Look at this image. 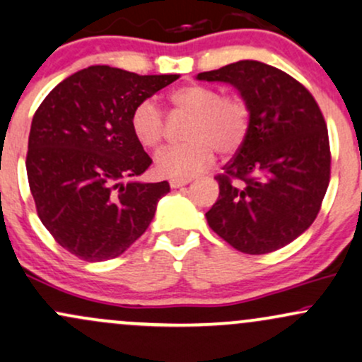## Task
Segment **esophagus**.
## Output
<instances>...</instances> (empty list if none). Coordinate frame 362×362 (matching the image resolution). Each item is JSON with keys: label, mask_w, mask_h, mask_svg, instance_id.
I'll return each mask as SVG.
<instances>
[{"label": "esophagus", "mask_w": 362, "mask_h": 362, "mask_svg": "<svg viewBox=\"0 0 362 362\" xmlns=\"http://www.w3.org/2000/svg\"><path fill=\"white\" fill-rule=\"evenodd\" d=\"M189 182H190L189 178H185V180H180V178H172V180H170V187H172V189H180V187L187 185Z\"/></svg>", "instance_id": "1"}]
</instances>
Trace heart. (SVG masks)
<instances>
[{
	"instance_id": "heart-1",
	"label": "heart",
	"mask_w": 362,
	"mask_h": 362,
	"mask_svg": "<svg viewBox=\"0 0 362 362\" xmlns=\"http://www.w3.org/2000/svg\"><path fill=\"white\" fill-rule=\"evenodd\" d=\"M172 114L190 115L187 143L161 149L155 168L165 178H192L213 165L216 151L231 156L240 151L252 129V105L242 93H221L204 83H187L168 93ZM134 139L143 148L163 143L167 122L151 100L134 107L129 117Z\"/></svg>"
}]
</instances>
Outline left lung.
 <instances>
[{
	"label": "left lung",
	"mask_w": 362,
	"mask_h": 362,
	"mask_svg": "<svg viewBox=\"0 0 362 362\" xmlns=\"http://www.w3.org/2000/svg\"><path fill=\"white\" fill-rule=\"evenodd\" d=\"M199 80L231 83L252 105V129L214 178L219 197L206 213L216 235L262 255L296 240L317 219L330 182V143L313 95L288 73L238 61Z\"/></svg>",
	"instance_id": "1"
}]
</instances>
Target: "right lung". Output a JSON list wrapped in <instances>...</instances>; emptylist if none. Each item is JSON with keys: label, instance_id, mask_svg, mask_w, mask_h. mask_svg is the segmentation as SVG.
Wrapping results in <instances>:
<instances>
[{"label": "right lung", "instance_id": "obj_1", "mask_svg": "<svg viewBox=\"0 0 362 362\" xmlns=\"http://www.w3.org/2000/svg\"><path fill=\"white\" fill-rule=\"evenodd\" d=\"M177 78L90 66L61 81L35 110L25 165L37 214L81 260L126 252L170 192L167 180H124L153 163L131 132L132 109Z\"/></svg>", "mask_w": 362, "mask_h": 362}]
</instances>
